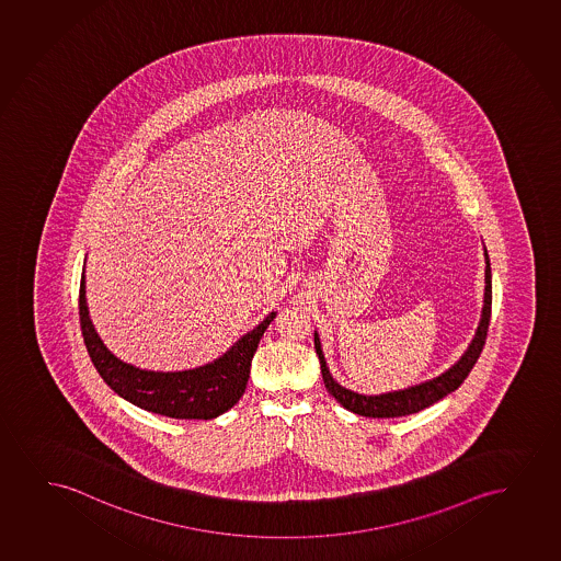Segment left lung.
Masks as SVG:
<instances>
[{
	"label": "left lung",
	"instance_id": "obj_1",
	"mask_svg": "<svg viewBox=\"0 0 561 561\" xmlns=\"http://www.w3.org/2000/svg\"><path fill=\"white\" fill-rule=\"evenodd\" d=\"M485 300H483V312H481L480 328L476 331L472 344L468 346L465 356L460 357L457 364L453 365L449 371L439 375L436 379L422 382L419 386H411L408 390L400 392L380 393V396H362V393L346 390L344 386L335 382L329 373L325 357L321 352L320 339L318 333H313V346L316 354L320 357L321 377L325 382L328 392L335 398L342 408L348 409L352 413L362 416H371V419H393V416H405L419 413L422 409L430 408L432 403L445 398L447 393L455 392L462 382H465L468 373L472 371L473 365L480 357L481 350L485 346L488 339L489 320H491V264H489L488 249H485Z\"/></svg>",
	"mask_w": 561,
	"mask_h": 561
}]
</instances>
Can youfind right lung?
Returning a JSON list of instances; mask_svg holds the SVG:
<instances>
[{"label":"right lung","mask_w":561,"mask_h":561,"mask_svg":"<svg viewBox=\"0 0 561 561\" xmlns=\"http://www.w3.org/2000/svg\"><path fill=\"white\" fill-rule=\"evenodd\" d=\"M276 312L241 336L213 364L179 373L142 371L112 356L93 329L85 305V276L80 284V325L89 357L102 380L133 405L171 419H215L232 409L248 386L251 359Z\"/></svg>","instance_id":"add662e5"}]
</instances>
